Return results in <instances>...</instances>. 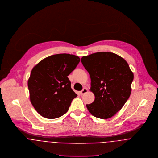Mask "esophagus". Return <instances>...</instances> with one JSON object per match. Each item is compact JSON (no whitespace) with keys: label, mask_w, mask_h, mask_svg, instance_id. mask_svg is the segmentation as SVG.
I'll list each match as a JSON object with an SVG mask.
<instances>
[{"label":"esophagus","mask_w":158,"mask_h":158,"mask_svg":"<svg viewBox=\"0 0 158 158\" xmlns=\"http://www.w3.org/2000/svg\"><path fill=\"white\" fill-rule=\"evenodd\" d=\"M88 92V89L87 88H84L81 91V95H83L84 94H85V93H87Z\"/></svg>","instance_id":"obj_1"}]
</instances>
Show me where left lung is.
Instances as JSON below:
<instances>
[{"label":"left lung","instance_id":"left-lung-1","mask_svg":"<svg viewBox=\"0 0 158 158\" xmlns=\"http://www.w3.org/2000/svg\"><path fill=\"white\" fill-rule=\"evenodd\" d=\"M81 62L89 74L90 91L94 101L87 104L94 117L106 119L122 108L131 91L134 75L127 61L111 52H98L83 56Z\"/></svg>","mask_w":158,"mask_h":158}]
</instances>
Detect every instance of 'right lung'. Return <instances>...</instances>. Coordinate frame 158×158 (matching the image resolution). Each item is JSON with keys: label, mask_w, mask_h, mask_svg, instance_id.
Returning <instances> with one entry per match:
<instances>
[{"label": "right lung", "mask_w": 158, "mask_h": 158, "mask_svg": "<svg viewBox=\"0 0 158 158\" xmlns=\"http://www.w3.org/2000/svg\"><path fill=\"white\" fill-rule=\"evenodd\" d=\"M80 62L73 54H57L39 62L28 81L30 101L37 112L48 119L66 113L77 95L71 88L68 76Z\"/></svg>", "instance_id": "add662e5"}]
</instances>
